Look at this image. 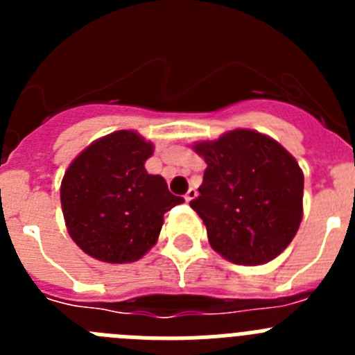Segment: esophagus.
Here are the masks:
<instances>
[{
    "instance_id": "34e87169",
    "label": "esophagus",
    "mask_w": 355,
    "mask_h": 355,
    "mask_svg": "<svg viewBox=\"0 0 355 355\" xmlns=\"http://www.w3.org/2000/svg\"><path fill=\"white\" fill-rule=\"evenodd\" d=\"M197 197V190L196 188H190V190H188L187 193H184V200H187V202H190V200H193Z\"/></svg>"
}]
</instances>
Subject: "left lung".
<instances>
[{
	"instance_id": "8db88e82",
	"label": "left lung",
	"mask_w": 355,
	"mask_h": 355,
	"mask_svg": "<svg viewBox=\"0 0 355 355\" xmlns=\"http://www.w3.org/2000/svg\"><path fill=\"white\" fill-rule=\"evenodd\" d=\"M206 162L199 197L209 245L236 265H263L291 243L302 220L304 174L274 139L252 130L197 142Z\"/></svg>"
}]
</instances>
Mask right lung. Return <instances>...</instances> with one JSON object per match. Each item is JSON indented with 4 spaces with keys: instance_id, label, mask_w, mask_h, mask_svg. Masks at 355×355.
Segmentation results:
<instances>
[{
    "instance_id": "add662e5",
    "label": "right lung",
    "mask_w": 355,
    "mask_h": 355,
    "mask_svg": "<svg viewBox=\"0 0 355 355\" xmlns=\"http://www.w3.org/2000/svg\"><path fill=\"white\" fill-rule=\"evenodd\" d=\"M155 146L121 130L90 144L72 159L60 187L65 225L78 247L105 263H133L155 245L163 215L183 197L144 163Z\"/></svg>"
}]
</instances>
